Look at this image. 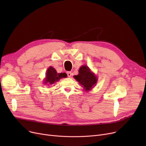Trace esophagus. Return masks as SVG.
Segmentation results:
<instances>
[{
    "instance_id": "obj_1",
    "label": "esophagus",
    "mask_w": 146,
    "mask_h": 146,
    "mask_svg": "<svg viewBox=\"0 0 146 146\" xmlns=\"http://www.w3.org/2000/svg\"><path fill=\"white\" fill-rule=\"evenodd\" d=\"M67 76L68 78H71L72 76V73L70 72H67Z\"/></svg>"
}]
</instances>
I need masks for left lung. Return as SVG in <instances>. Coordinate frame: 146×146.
<instances>
[{
  "mask_svg": "<svg viewBox=\"0 0 146 146\" xmlns=\"http://www.w3.org/2000/svg\"><path fill=\"white\" fill-rule=\"evenodd\" d=\"M73 78L78 81L83 90L88 92L96 86L98 82V77L91 71L88 66H82L79 70V74L74 76Z\"/></svg>",
  "mask_w": 146,
  "mask_h": 146,
  "instance_id": "left-lung-1",
  "label": "left lung"
}]
</instances>
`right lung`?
<instances>
[{"instance_id": "1", "label": "right lung", "mask_w": 146, "mask_h": 146, "mask_svg": "<svg viewBox=\"0 0 146 146\" xmlns=\"http://www.w3.org/2000/svg\"><path fill=\"white\" fill-rule=\"evenodd\" d=\"M67 76L65 73H58L54 68L52 66H50L45 73V78L43 80L44 85H51L54 84L56 82H58L61 79L65 78Z\"/></svg>"}]
</instances>
